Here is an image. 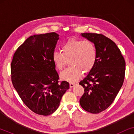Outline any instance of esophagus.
<instances>
[{"label":"esophagus","instance_id":"obj_1","mask_svg":"<svg viewBox=\"0 0 134 134\" xmlns=\"http://www.w3.org/2000/svg\"><path fill=\"white\" fill-rule=\"evenodd\" d=\"M75 85H76V83H74V82H70L69 83V87H70V88H72Z\"/></svg>","mask_w":134,"mask_h":134}]
</instances>
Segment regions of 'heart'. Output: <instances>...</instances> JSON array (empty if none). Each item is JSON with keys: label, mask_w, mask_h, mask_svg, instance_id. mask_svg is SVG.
Segmentation results:
<instances>
[{"label": "heart", "mask_w": 134, "mask_h": 134, "mask_svg": "<svg viewBox=\"0 0 134 134\" xmlns=\"http://www.w3.org/2000/svg\"><path fill=\"white\" fill-rule=\"evenodd\" d=\"M62 52L55 51L52 59L55 67L62 70L69 60L70 66L60 73L62 79L69 82L78 80L82 71L87 73L94 66L97 51L94 44L88 40L71 39L62 45Z\"/></svg>", "instance_id": "1"}]
</instances>
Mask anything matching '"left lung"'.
<instances>
[{"label":"left lung","mask_w":134,"mask_h":134,"mask_svg":"<svg viewBox=\"0 0 134 134\" xmlns=\"http://www.w3.org/2000/svg\"><path fill=\"white\" fill-rule=\"evenodd\" d=\"M81 36L94 44L97 60L93 68L79 82L84 88L79 102L85 110L98 113L111 105L120 90L126 63L116 44L103 35L84 33Z\"/></svg>","instance_id":"obj_1"}]
</instances>
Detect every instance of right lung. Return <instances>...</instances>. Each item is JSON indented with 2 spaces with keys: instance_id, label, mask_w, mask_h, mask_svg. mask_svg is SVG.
<instances>
[{
  "instance_id": "right-lung-1",
  "label": "right lung",
  "mask_w": 134,
  "mask_h": 134,
  "mask_svg": "<svg viewBox=\"0 0 134 134\" xmlns=\"http://www.w3.org/2000/svg\"><path fill=\"white\" fill-rule=\"evenodd\" d=\"M58 39L55 32L30 36L18 47L11 63L14 88L24 103L38 115L54 113L69 88L68 82H58L52 62Z\"/></svg>"
}]
</instances>
